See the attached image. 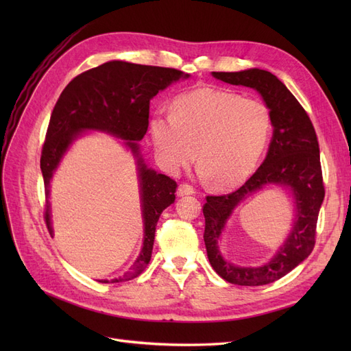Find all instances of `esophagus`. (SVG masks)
<instances>
[{"mask_svg": "<svg viewBox=\"0 0 351 351\" xmlns=\"http://www.w3.org/2000/svg\"><path fill=\"white\" fill-rule=\"evenodd\" d=\"M187 195H195V187L190 184H180L177 189V196H187Z\"/></svg>", "mask_w": 351, "mask_h": 351, "instance_id": "obj_1", "label": "esophagus"}]
</instances>
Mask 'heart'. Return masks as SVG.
I'll list each match as a JSON object with an SVG mask.
<instances>
[{"label": "heart", "mask_w": 351, "mask_h": 351, "mask_svg": "<svg viewBox=\"0 0 351 351\" xmlns=\"http://www.w3.org/2000/svg\"><path fill=\"white\" fill-rule=\"evenodd\" d=\"M272 133L267 104L227 89L199 88L180 95L171 115H155L151 134L159 162L168 171L196 156L202 174L219 189L241 184L253 174Z\"/></svg>", "instance_id": "heart-1"}]
</instances>
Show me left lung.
<instances>
[{
	"mask_svg": "<svg viewBox=\"0 0 351 351\" xmlns=\"http://www.w3.org/2000/svg\"><path fill=\"white\" fill-rule=\"evenodd\" d=\"M212 76L236 86L254 89L272 115L274 132L269 149L256 173L236 192L208 196L204 205V240L212 268L231 284L265 285L293 271L315 247L316 222L325 196L319 143L309 115L272 73L249 69L231 73L212 71ZM265 185H281L292 193L293 227L283 246L269 261L261 267H239L223 259L217 240L232 210Z\"/></svg>",
	"mask_w": 351,
	"mask_h": 351,
	"instance_id": "8db88e82",
	"label": "left lung"
}]
</instances>
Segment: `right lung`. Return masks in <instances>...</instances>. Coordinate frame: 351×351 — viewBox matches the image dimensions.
I'll use <instances>...</instances> for the list:
<instances>
[{
  "instance_id": "1",
  "label": "right lung",
  "mask_w": 351,
  "mask_h": 351,
  "mask_svg": "<svg viewBox=\"0 0 351 351\" xmlns=\"http://www.w3.org/2000/svg\"><path fill=\"white\" fill-rule=\"evenodd\" d=\"M189 74L167 67L142 66L114 60L74 77L61 92L51 114L40 155V171L45 183V221L51 222L49 183L62 156L84 132H104L124 141L136 158L142 202L143 246L132 268L111 282H121L141 275L152 256L156 222L162 210L176 200L177 183L165 174L147 168L139 143L149 125V102L159 90ZM99 282H110L101 280Z\"/></svg>"
}]
</instances>
